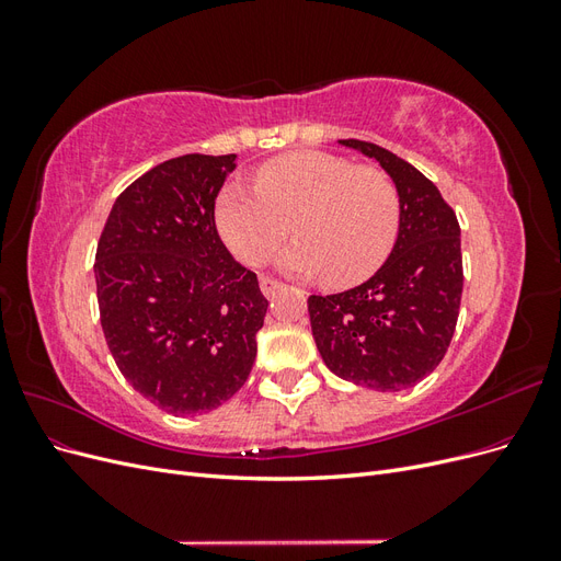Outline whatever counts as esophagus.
<instances>
[{
  "label": "esophagus",
  "instance_id": "esophagus-1",
  "mask_svg": "<svg viewBox=\"0 0 561 561\" xmlns=\"http://www.w3.org/2000/svg\"><path fill=\"white\" fill-rule=\"evenodd\" d=\"M283 283L280 280H276V278H271V276H262L260 278V287H262V293L266 295V297H274L276 295V290L280 287Z\"/></svg>",
  "mask_w": 561,
  "mask_h": 561
}]
</instances>
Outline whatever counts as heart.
Here are the masks:
<instances>
[{"label": "heart", "instance_id": "obj_1", "mask_svg": "<svg viewBox=\"0 0 561 561\" xmlns=\"http://www.w3.org/2000/svg\"><path fill=\"white\" fill-rule=\"evenodd\" d=\"M215 222L227 248L250 266L264 264L293 229L297 243L280 266L348 287L375 274L393 250L400 192L381 168L301 149L260 165L254 190L227 184Z\"/></svg>", "mask_w": 561, "mask_h": 561}]
</instances>
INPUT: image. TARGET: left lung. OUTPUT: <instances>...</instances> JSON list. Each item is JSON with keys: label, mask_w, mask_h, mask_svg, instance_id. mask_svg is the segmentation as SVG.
<instances>
[{"label": "left lung", "mask_w": 561, "mask_h": 561, "mask_svg": "<svg viewBox=\"0 0 561 561\" xmlns=\"http://www.w3.org/2000/svg\"><path fill=\"white\" fill-rule=\"evenodd\" d=\"M377 159L400 192V229L375 276L339 295H311L316 346L336 377L383 390L412 388L443 363L463 293L461 227L437 186L375 142L339 140Z\"/></svg>", "instance_id": "obj_1"}]
</instances>
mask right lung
Returning a JSON list of instances; mask_svg holds the SVG:
<instances>
[{
	"instance_id": "right-lung-1",
	"label": "right lung",
	"mask_w": 561,
	"mask_h": 561,
	"mask_svg": "<svg viewBox=\"0 0 561 561\" xmlns=\"http://www.w3.org/2000/svg\"><path fill=\"white\" fill-rule=\"evenodd\" d=\"M236 154L163 161L118 194L100 233V325L126 381L163 412L227 402L257 355L268 301L231 257L215 201Z\"/></svg>"
}]
</instances>
